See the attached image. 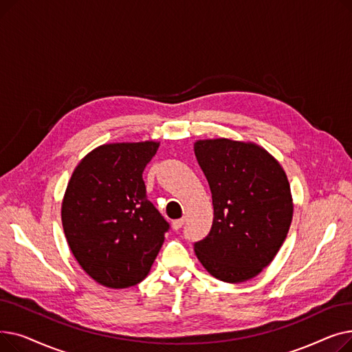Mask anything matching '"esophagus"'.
Here are the masks:
<instances>
[{
  "label": "esophagus",
  "instance_id": "1",
  "mask_svg": "<svg viewBox=\"0 0 352 352\" xmlns=\"http://www.w3.org/2000/svg\"><path fill=\"white\" fill-rule=\"evenodd\" d=\"M184 224H186V218L175 219V221H173V228H174V230H179Z\"/></svg>",
  "mask_w": 352,
  "mask_h": 352
}]
</instances>
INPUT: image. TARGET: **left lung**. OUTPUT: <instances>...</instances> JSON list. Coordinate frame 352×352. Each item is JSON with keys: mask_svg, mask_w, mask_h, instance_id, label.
I'll list each match as a JSON object with an SVG mask.
<instances>
[{"mask_svg": "<svg viewBox=\"0 0 352 352\" xmlns=\"http://www.w3.org/2000/svg\"><path fill=\"white\" fill-rule=\"evenodd\" d=\"M212 194L208 235L194 243L201 264L224 283L260 274L285 241L291 219L289 182L264 148L227 138L194 144Z\"/></svg>", "mask_w": 352, "mask_h": 352, "instance_id": "left-lung-1", "label": "left lung"}]
</instances>
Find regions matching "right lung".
<instances>
[{
  "mask_svg": "<svg viewBox=\"0 0 352 352\" xmlns=\"http://www.w3.org/2000/svg\"><path fill=\"white\" fill-rule=\"evenodd\" d=\"M158 142L107 144L74 170L61 218L81 268L108 288L141 283L157 258L170 224L146 198L142 173Z\"/></svg>",
  "mask_w": 352,
  "mask_h": 352,
  "instance_id": "right-lung-1",
  "label": "right lung"
}]
</instances>
